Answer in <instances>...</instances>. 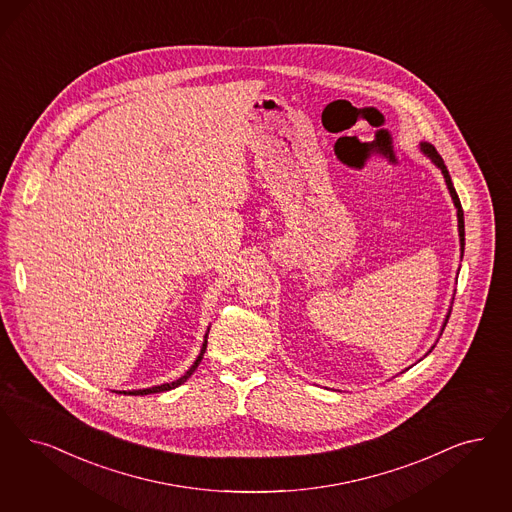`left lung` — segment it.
Here are the masks:
<instances>
[{
  "instance_id": "8db88e82",
  "label": "left lung",
  "mask_w": 512,
  "mask_h": 512,
  "mask_svg": "<svg viewBox=\"0 0 512 512\" xmlns=\"http://www.w3.org/2000/svg\"><path fill=\"white\" fill-rule=\"evenodd\" d=\"M422 149L423 153L441 168L444 179H446V185H448V191H450V196H452V200H454V204H456V208H458L459 244H461V253H463V249H465V225H463V210H461V202H459L458 193H456V189H454V185H452V179H450V174H448V170H446V164H444L441 155L437 153V149H435L433 145H429V143H422ZM448 318H450V316H448ZM444 327H446V323H444Z\"/></svg>"
}]
</instances>
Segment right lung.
I'll use <instances>...</instances> for the list:
<instances>
[{"label": "right lung", "mask_w": 512, "mask_h": 512, "mask_svg": "<svg viewBox=\"0 0 512 512\" xmlns=\"http://www.w3.org/2000/svg\"><path fill=\"white\" fill-rule=\"evenodd\" d=\"M208 338V336H206ZM206 346H208V340H204V344H202V350H200V355L196 357V361L193 363V367L189 369V371L185 372L179 380L176 382H172V384H162V386H155V388H147V389H136V391H128V395H149V393H160V391H168V389L177 388V386H181L183 382H187L189 378H191V374L196 371V367L200 365V361H202V357H204V352H206ZM117 393H124L126 395V391H117Z\"/></svg>", "instance_id": "obj_1"}]
</instances>
